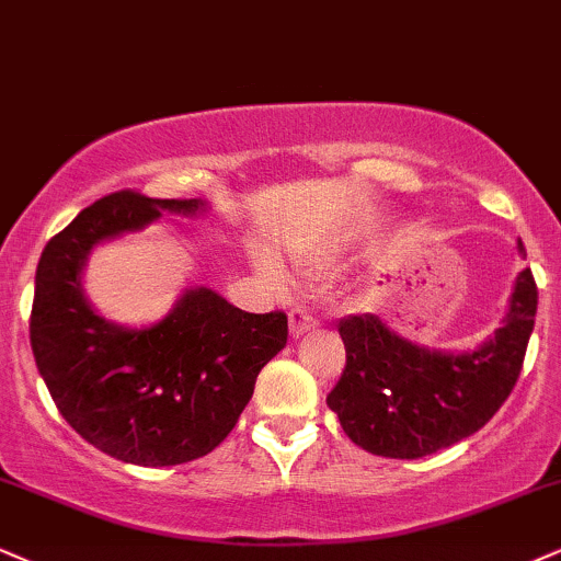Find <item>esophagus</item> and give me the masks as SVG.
<instances>
[{"label": "esophagus", "mask_w": 561, "mask_h": 561, "mask_svg": "<svg viewBox=\"0 0 561 561\" xmlns=\"http://www.w3.org/2000/svg\"><path fill=\"white\" fill-rule=\"evenodd\" d=\"M288 320H291V333L296 337L304 335V333H309V330L317 328L314 314L309 312L307 307H301V304H296V307L291 309V314H288Z\"/></svg>", "instance_id": "esophagus-1"}]
</instances>
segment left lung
Instances as JSON below:
<instances>
[{
    "label": "left lung",
    "instance_id": "left-lung-1",
    "mask_svg": "<svg viewBox=\"0 0 561 561\" xmlns=\"http://www.w3.org/2000/svg\"><path fill=\"white\" fill-rule=\"evenodd\" d=\"M517 249L525 254L523 241ZM538 288L528 267L517 275L510 312L492 341L442 354L392 333L377 314L337 324L345 369L328 405L366 453L416 460L471 437L510 398L534 333Z\"/></svg>",
    "mask_w": 561,
    "mask_h": 561
}]
</instances>
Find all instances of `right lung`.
<instances>
[{"label":"right lung","instance_id":"right-lung-1","mask_svg":"<svg viewBox=\"0 0 561 561\" xmlns=\"http://www.w3.org/2000/svg\"><path fill=\"white\" fill-rule=\"evenodd\" d=\"M199 199L122 190L95 199L48 239L36 270L31 348L59 413L82 439L133 466H179L213 453L288 341L283 312L249 314L210 288L186 291L165 320L119 328L90 309L80 273L103 239L161 213L195 216Z\"/></svg>","mask_w":561,"mask_h":561}]
</instances>
